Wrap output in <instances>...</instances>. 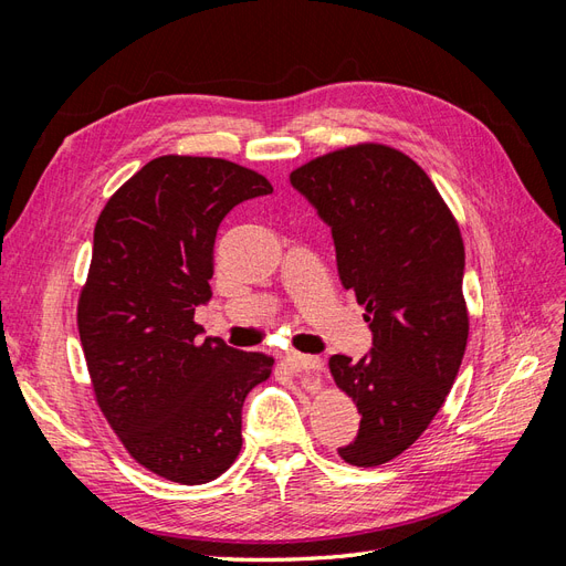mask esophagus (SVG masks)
Here are the masks:
<instances>
[{
  "mask_svg": "<svg viewBox=\"0 0 566 566\" xmlns=\"http://www.w3.org/2000/svg\"><path fill=\"white\" fill-rule=\"evenodd\" d=\"M285 361L295 373H310V370H321L323 368L321 358L312 356V354H297V352H293V354H287Z\"/></svg>",
  "mask_w": 566,
  "mask_h": 566,
  "instance_id": "obj_1",
  "label": "esophagus"
}]
</instances>
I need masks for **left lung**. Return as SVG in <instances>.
<instances>
[{"instance_id": "left-lung-1", "label": "left lung", "mask_w": 566, "mask_h": 566, "mask_svg": "<svg viewBox=\"0 0 566 566\" xmlns=\"http://www.w3.org/2000/svg\"><path fill=\"white\" fill-rule=\"evenodd\" d=\"M290 184L331 227L339 281L366 306L370 352L331 356L361 424L339 458L375 468L401 455L447 401L468 347L465 248L424 169L382 144L339 148Z\"/></svg>"}]
</instances>
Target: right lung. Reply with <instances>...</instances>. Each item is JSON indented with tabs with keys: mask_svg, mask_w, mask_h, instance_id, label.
<instances>
[{
	"mask_svg": "<svg viewBox=\"0 0 566 566\" xmlns=\"http://www.w3.org/2000/svg\"><path fill=\"white\" fill-rule=\"evenodd\" d=\"M273 186L221 158L163 156L98 214L77 328L96 403L129 455L177 484H208L243 447V401L273 358L200 339L217 229Z\"/></svg>",
	"mask_w": 566,
	"mask_h": 566,
	"instance_id": "obj_1",
	"label": "right lung"
}]
</instances>
